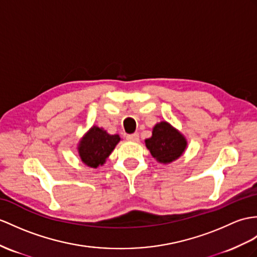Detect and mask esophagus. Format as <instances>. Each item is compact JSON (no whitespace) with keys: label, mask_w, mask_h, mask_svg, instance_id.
I'll return each instance as SVG.
<instances>
[{"label":"esophagus","mask_w":257,"mask_h":257,"mask_svg":"<svg viewBox=\"0 0 257 257\" xmlns=\"http://www.w3.org/2000/svg\"><path fill=\"white\" fill-rule=\"evenodd\" d=\"M126 140H127V141H131V142H139L140 136H139V134H137V133H134V134L127 135V136H126Z\"/></svg>","instance_id":"1"}]
</instances>
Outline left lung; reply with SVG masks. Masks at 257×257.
<instances>
[{"instance_id":"left-lung-1","label":"left lung","mask_w":257,"mask_h":257,"mask_svg":"<svg viewBox=\"0 0 257 257\" xmlns=\"http://www.w3.org/2000/svg\"><path fill=\"white\" fill-rule=\"evenodd\" d=\"M153 157L160 164H170L182 156L187 146L185 137L166 121L157 123L153 135L145 141Z\"/></svg>"}]
</instances>
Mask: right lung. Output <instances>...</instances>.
Returning a JSON list of instances; mask_svg holds the SVG:
<instances>
[{"label": "right lung", "mask_w": 257, "mask_h": 257, "mask_svg": "<svg viewBox=\"0 0 257 257\" xmlns=\"http://www.w3.org/2000/svg\"><path fill=\"white\" fill-rule=\"evenodd\" d=\"M120 141L117 134L110 135L102 127L92 126L78 144L79 157L86 166L98 168L104 164Z\"/></svg>", "instance_id": "obj_1"}]
</instances>
